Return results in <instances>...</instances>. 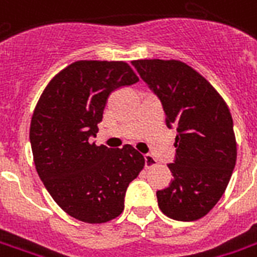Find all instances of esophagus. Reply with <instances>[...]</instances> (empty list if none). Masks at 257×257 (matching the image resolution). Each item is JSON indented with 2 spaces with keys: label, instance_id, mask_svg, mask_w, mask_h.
<instances>
[{
  "label": "esophagus",
  "instance_id": "obj_1",
  "mask_svg": "<svg viewBox=\"0 0 257 257\" xmlns=\"http://www.w3.org/2000/svg\"><path fill=\"white\" fill-rule=\"evenodd\" d=\"M144 159H146V167H147V168L152 167L154 164H156V159H155V158H154V156H152V155L147 154L146 156H144Z\"/></svg>",
  "mask_w": 257,
  "mask_h": 257
}]
</instances>
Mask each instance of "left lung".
I'll list each match as a JSON object with an SVG mask.
<instances>
[{"mask_svg": "<svg viewBox=\"0 0 257 257\" xmlns=\"http://www.w3.org/2000/svg\"><path fill=\"white\" fill-rule=\"evenodd\" d=\"M132 64L176 129V156L168 164L174 179L156 191L158 205L176 221L202 218L220 201L236 166L233 120L220 94L194 68L179 60L146 59Z\"/></svg>", "mask_w": 257, "mask_h": 257, "instance_id": "obj_1", "label": "left lung"}]
</instances>
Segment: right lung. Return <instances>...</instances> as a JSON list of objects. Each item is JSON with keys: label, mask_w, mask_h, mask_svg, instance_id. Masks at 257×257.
<instances>
[{"label": "right lung", "mask_w": 257, "mask_h": 257, "mask_svg": "<svg viewBox=\"0 0 257 257\" xmlns=\"http://www.w3.org/2000/svg\"><path fill=\"white\" fill-rule=\"evenodd\" d=\"M139 82L129 64L79 60L55 75L37 102L29 129L33 162L54 201L68 215L102 224L124 210L129 183L146 159L132 146L90 143L111 91Z\"/></svg>", "instance_id": "obj_1"}]
</instances>
